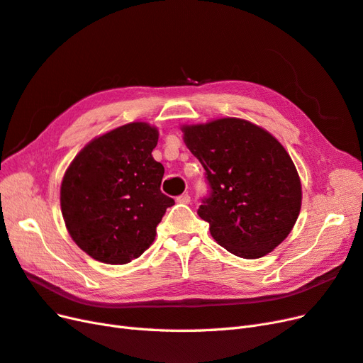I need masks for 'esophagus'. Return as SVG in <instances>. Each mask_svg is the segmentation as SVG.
<instances>
[{"label": "esophagus", "instance_id": "esophagus-1", "mask_svg": "<svg viewBox=\"0 0 363 363\" xmlns=\"http://www.w3.org/2000/svg\"><path fill=\"white\" fill-rule=\"evenodd\" d=\"M177 203H182V204H189L191 203V196L189 194H182L177 196Z\"/></svg>", "mask_w": 363, "mask_h": 363}]
</instances>
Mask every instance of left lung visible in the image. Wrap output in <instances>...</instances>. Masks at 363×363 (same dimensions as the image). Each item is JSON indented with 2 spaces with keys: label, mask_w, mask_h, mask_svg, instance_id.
<instances>
[{
  "label": "left lung",
  "mask_w": 363,
  "mask_h": 363,
  "mask_svg": "<svg viewBox=\"0 0 363 363\" xmlns=\"http://www.w3.org/2000/svg\"><path fill=\"white\" fill-rule=\"evenodd\" d=\"M184 142L206 171L199 213L232 255L257 259L286 238L301 208L298 172L280 142L244 119L184 125Z\"/></svg>",
  "instance_id": "left-lung-1"
}]
</instances>
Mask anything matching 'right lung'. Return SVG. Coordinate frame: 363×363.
<instances>
[{"instance_id":"add662e5","label":"right lung","mask_w":363,"mask_h":363,"mask_svg":"<svg viewBox=\"0 0 363 363\" xmlns=\"http://www.w3.org/2000/svg\"><path fill=\"white\" fill-rule=\"evenodd\" d=\"M157 140L155 127L125 124L87 144L65 174V224L74 242L95 260L124 265L139 257L174 204L160 191L163 164L151 156Z\"/></svg>"}]
</instances>
